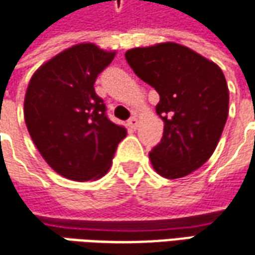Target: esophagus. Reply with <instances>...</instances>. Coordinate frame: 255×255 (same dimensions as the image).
<instances>
[{"instance_id":"obj_1","label":"esophagus","mask_w":255,"mask_h":255,"mask_svg":"<svg viewBox=\"0 0 255 255\" xmlns=\"http://www.w3.org/2000/svg\"><path fill=\"white\" fill-rule=\"evenodd\" d=\"M128 126L132 128V129H135V128L138 127V118L135 116H132L129 120H128Z\"/></svg>"}]
</instances>
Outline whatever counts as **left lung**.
I'll return each instance as SVG.
<instances>
[{"instance_id":"left-lung-1","label":"left lung","mask_w":255,"mask_h":255,"mask_svg":"<svg viewBox=\"0 0 255 255\" xmlns=\"http://www.w3.org/2000/svg\"><path fill=\"white\" fill-rule=\"evenodd\" d=\"M126 60L160 94L155 111L164 134L149 152L154 170L174 180L200 168L213 155L228 117V87L220 67L174 42L132 48Z\"/></svg>"}]
</instances>
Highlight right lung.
Masks as SVG:
<instances>
[{
    "label": "right lung",
    "instance_id": "add662e5",
    "mask_svg": "<svg viewBox=\"0 0 255 255\" xmlns=\"http://www.w3.org/2000/svg\"><path fill=\"white\" fill-rule=\"evenodd\" d=\"M94 44H78L45 62L28 84V132L51 168L74 181L103 177L126 138L95 93L97 77L114 60Z\"/></svg>",
    "mask_w": 255,
    "mask_h": 255
}]
</instances>
